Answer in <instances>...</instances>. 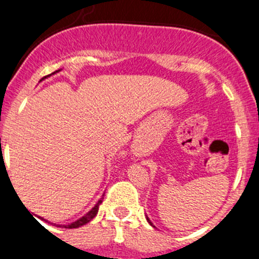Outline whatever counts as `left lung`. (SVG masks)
<instances>
[{
    "label": "left lung",
    "instance_id": "left-lung-1",
    "mask_svg": "<svg viewBox=\"0 0 259 259\" xmlns=\"http://www.w3.org/2000/svg\"><path fill=\"white\" fill-rule=\"evenodd\" d=\"M146 219H148V222H149V223H150V224H152V222H150V221H149V218H146ZM152 226H153V224H152Z\"/></svg>",
    "mask_w": 259,
    "mask_h": 259
}]
</instances>
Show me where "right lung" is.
Segmentation results:
<instances>
[{
	"mask_svg": "<svg viewBox=\"0 0 259 259\" xmlns=\"http://www.w3.org/2000/svg\"><path fill=\"white\" fill-rule=\"evenodd\" d=\"M58 71H59V70H58ZM58 71H54V72H53V74H56V72H58ZM102 200H104V198H101V200L98 201V202L96 203V206L93 207V209L91 210V211L87 212V214L84 215L83 218L77 219V221H76V222H74V223L68 224V226H63V227H66V228H77V227H81V226H84V224H87V223H88V222L92 221V219L95 218L96 215H97V212H98V207H100V205H101ZM58 227H61V226H58Z\"/></svg>",
	"mask_w": 259,
	"mask_h": 259,
	"instance_id": "add662e5",
	"label": "right lung"
}]
</instances>
